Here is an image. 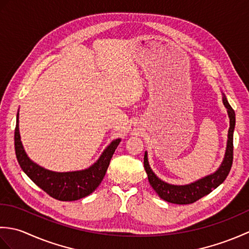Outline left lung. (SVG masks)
Masks as SVG:
<instances>
[{"label": "left lung", "mask_w": 249, "mask_h": 249, "mask_svg": "<svg viewBox=\"0 0 249 249\" xmlns=\"http://www.w3.org/2000/svg\"><path fill=\"white\" fill-rule=\"evenodd\" d=\"M223 104L228 112L230 120V127L228 130V140L223 162L220 163L215 172L201 178L197 181L185 185H174L162 181L158 178L154 171L152 170L147 160V152L144 153V169L147 174V178L153 189L157 195L167 202L176 204H189L202 198L203 196L209 195L212 190L223 183L228 177L233 160V131L235 127V113L231 108L226 95L223 93Z\"/></svg>", "instance_id": "left-lung-1"}]
</instances>
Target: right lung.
Returning a JSON list of instances; mask_svg holds the SVG:
<instances>
[{
  "instance_id": "1",
  "label": "right lung",
  "mask_w": 249,
  "mask_h": 249,
  "mask_svg": "<svg viewBox=\"0 0 249 249\" xmlns=\"http://www.w3.org/2000/svg\"><path fill=\"white\" fill-rule=\"evenodd\" d=\"M121 138L111 141L102 155L92 166L78 171L56 172L40 167L34 162L26 154L21 142L19 131V113L15 129V150L19 165L23 172L37 186L60 201H75L91 195L102 183L109 167L111 158L116 147L120 144Z\"/></svg>"
}]
</instances>
